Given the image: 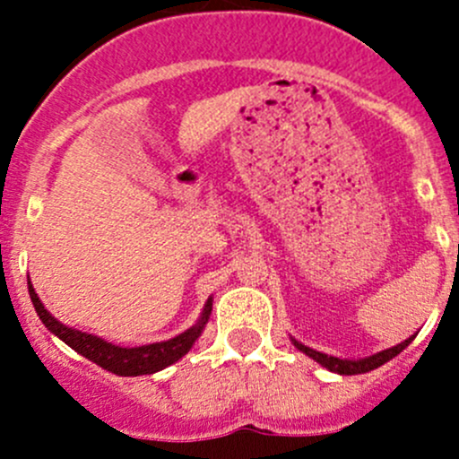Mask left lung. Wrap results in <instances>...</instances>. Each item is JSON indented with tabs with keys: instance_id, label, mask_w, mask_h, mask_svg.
I'll list each match as a JSON object with an SVG mask.
<instances>
[{
	"instance_id": "left-lung-1",
	"label": "left lung",
	"mask_w": 459,
	"mask_h": 459,
	"mask_svg": "<svg viewBox=\"0 0 459 459\" xmlns=\"http://www.w3.org/2000/svg\"><path fill=\"white\" fill-rule=\"evenodd\" d=\"M413 342V337H409V340H404L402 344L393 346V349H386V351H379V353L371 355V358H362V359H342V358H333V355H326V353H319L316 349H308V346L299 344L298 340H293V344L298 346L299 351H302L304 355H308V358L316 359L317 364H322L324 368H328V371L333 373H340V375H359V373H368L373 371V368L382 367V364H386L388 359H393L395 355H400L402 351L406 349V346Z\"/></svg>"
}]
</instances>
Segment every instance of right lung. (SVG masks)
<instances>
[{
  "label": "right lung",
  "mask_w": 459,
  "mask_h": 459,
  "mask_svg": "<svg viewBox=\"0 0 459 459\" xmlns=\"http://www.w3.org/2000/svg\"><path fill=\"white\" fill-rule=\"evenodd\" d=\"M29 293H30L32 307H35L37 316H39L41 322H44V326L48 328L53 335H57L64 344H68L73 351L84 355L86 359L95 362L97 367L106 368V371L115 375H122V377H137V375L157 373L161 371V368L175 364L178 359H182L184 355L191 351V346L195 344L197 337L202 335L204 326H206L208 317H211V311H212V298H208V302L204 304L202 317L197 319L195 326H191L188 331L179 333V335L173 337V340L124 349V346H115L110 344V342L101 340V337L91 335V333L75 331V328L57 322V319L46 311L41 299L37 298L30 281H29Z\"/></svg>",
  "instance_id": "1"
}]
</instances>
